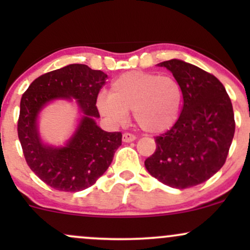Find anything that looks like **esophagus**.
<instances>
[{"label":"esophagus","instance_id":"34e87169","mask_svg":"<svg viewBox=\"0 0 250 250\" xmlns=\"http://www.w3.org/2000/svg\"><path fill=\"white\" fill-rule=\"evenodd\" d=\"M122 140H123V142H133L136 140V136H135L134 134L125 133L122 135Z\"/></svg>","mask_w":250,"mask_h":250}]
</instances>
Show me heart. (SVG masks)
I'll return each instance as SVG.
<instances>
[{
    "mask_svg": "<svg viewBox=\"0 0 250 250\" xmlns=\"http://www.w3.org/2000/svg\"><path fill=\"white\" fill-rule=\"evenodd\" d=\"M182 100V89L173 77L133 70L116 77L109 94L97 96L96 107L113 125H123L133 110L134 121L143 131L160 134L177 122Z\"/></svg>",
    "mask_w": 250,
    "mask_h": 250,
    "instance_id": "b5f03b06",
    "label": "heart"
}]
</instances>
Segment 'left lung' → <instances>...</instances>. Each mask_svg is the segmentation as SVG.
Here are the masks:
<instances>
[{
    "mask_svg": "<svg viewBox=\"0 0 250 250\" xmlns=\"http://www.w3.org/2000/svg\"><path fill=\"white\" fill-rule=\"evenodd\" d=\"M159 65L179 82L183 107L174 127L155 137L156 150L145 166L163 185L190 188L225 165L235 133L233 104L222 83L196 65L176 59Z\"/></svg>",
    "mask_w": 250,
    "mask_h": 250,
    "instance_id": "8db88e82",
    "label": "left lung"
}]
</instances>
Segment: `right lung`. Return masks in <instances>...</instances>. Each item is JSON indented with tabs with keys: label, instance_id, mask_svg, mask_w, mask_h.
Instances as JSON below:
<instances>
[{
	"label": "right lung",
	"instance_id": "add662e5",
	"mask_svg": "<svg viewBox=\"0 0 250 250\" xmlns=\"http://www.w3.org/2000/svg\"><path fill=\"white\" fill-rule=\"evenodd\" d=\"M107 75L85 64H69L34 80L22 95L17 134L24 159L45 185L60 191L83 190L107 170L122 143L120 131L108 133L96 125V100ZM77 99L83 113L76 134L64 147L45 146L37 130V115L48 102Z\"/></svg>",
	"mask_w": 250,
	"mask_h": 250
}]
</instances>
